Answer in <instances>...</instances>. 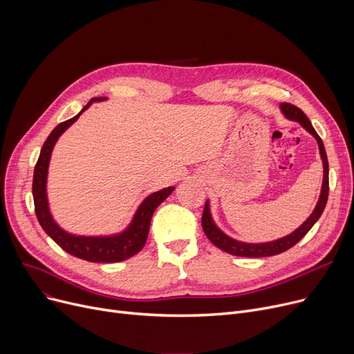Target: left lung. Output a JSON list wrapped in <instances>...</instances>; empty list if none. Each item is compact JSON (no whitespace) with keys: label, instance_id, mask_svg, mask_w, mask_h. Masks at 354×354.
<instances>
[{"label":"left lung","instance_id":"left-lung-1","mask_svg":"<svg viewBox=\"0 0 354 354\" xmlns=\"http://www.w3.org/2000/svg\"><path fill=\"white\" fill-rule=\"evenodd\" d=\"M283 115L294 122H299L308 133H311L315 140L319 143V149H320V155H322V160H323V187H322V194L319 198L317 205H315L313 214L307 218V221L301 227L297 228L294 232H291L290 235L275 239V241H270V243H261V244H248V243H241V241H236L231 236H228L227 234L222 232L216 225L211 216V211H209V201L205 202V208H203V214H202V228L205 235L208 236V239L211 243L218 247L219 250L225 251L231 255H236V257H252V258H258V257H271V255H277L281 254L287 250H290L291 247H294L299 241L313 228V225L315 222L319 221V218L322 216L326 203H327V198H328V162H327V155H326V149L323 145V140L320 139V136L315 132L311 122L308 120V118L304 115V111L301 109H299L294 104L290 103H281L280 104Z\"/></svg>","mask_w":354,"mask_h":354}]
</instances>
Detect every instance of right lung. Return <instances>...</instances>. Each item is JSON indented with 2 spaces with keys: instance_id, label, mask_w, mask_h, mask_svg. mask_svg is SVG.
I'll return each instance as SVG.
<instances>
[{
  "instance_id": "obj_1",
  "label": "right lung",
  "mask_w": 354,
  "mask_h": 354,
  "mask_svg": "<svg viewBox=\"0 0 354 354\" xmlns=\"http://www.w3.org/2000/svg\"><path fill=\"white\" fill-rule=\"evenodd\" d=\"M106 97H93L83 109L79 115L55 126L53 132L48 135L44 142L39 160L34 167V178H32V198H34V208L35 215L39 219L41 228L46 234L54 241L55 244L62 247L66 252L86 259L90 263H119L124 259L138 254L147 239L149 227H151V219L155 209L160 203L174 192V187L166 189H160L149 195L136 211L130 225L122 231L120 234L110 235V236H82L73 235L57 225L51 216L47 199V174H48V163L51 158L53 147L59 138L66 132V129L70 127L79 116L93 102H103Z\"/></svg>"
}]
</instances>
